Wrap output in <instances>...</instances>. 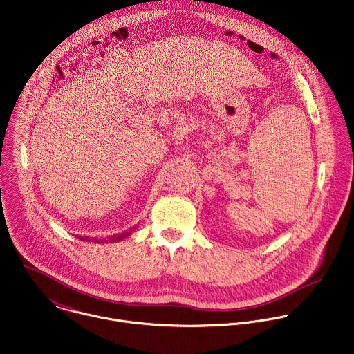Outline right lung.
<instances>
[{
  "instance_id": "add662e5",
  "label": "right lung",
  "mask_w": 354,
  "mask_h": 354,
  "mask_svg": "<svg viewBox=\"0 0 354 354\" xmlns=\"http://www.w3.org/2000/svg\"><path fill=\"white\" fill-rule=\"evenodd\" d=\"M129 233H124V234H117V236H113V237H110V240H109V243H115V241H120V240H122L124 237H127ZM78 239H81V240H84V237H78ZM86 240H88V237H86ZM103 243V241H106V240H96L95 239V243Z\"/></svg>"
}]
</instances>
